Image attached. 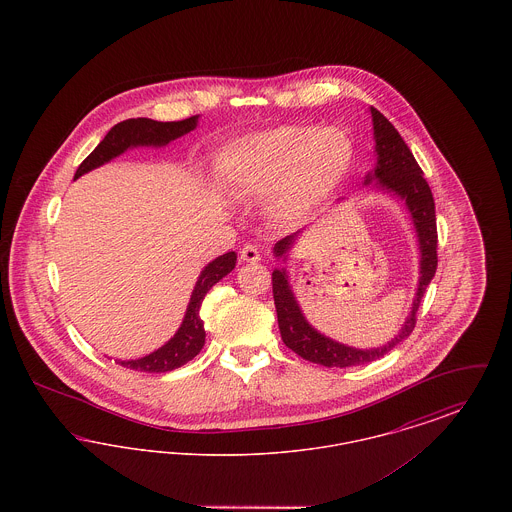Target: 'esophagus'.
I'll list each match as a JSON object with an SVG mask.
<instances>
[{
    "instance_id": "obj_1",
    "label": "esophagus",
    "mask_w": 512,
    "mask_h": 512,
    "mask_svg": "<svg viewBox=\"0 0 512 512\" xmlns=\"http://www.w3.org/2000/svg\"><path fill=\"white\" fill-rule=\"evenodd\" d=\"M240 259L244 263H259L261 261V253L257 249V245H244L240 251Z\"/></svg>"
}]
</instances>
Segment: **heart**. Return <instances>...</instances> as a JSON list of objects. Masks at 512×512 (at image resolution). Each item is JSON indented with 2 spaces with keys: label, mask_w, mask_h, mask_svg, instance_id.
<instances>
[{
  "label": "heart",
  "mask_w": 512,
  "mask_h": 512,
  "mask_svg": "<svg viewBox=\"0 0 512 512\" xmlns=\"http://www.w3.org/2000/svg\"><path fill=\"white\" fill-rule=\"evenodd\" d=\"M355 146L336 126L282 124L249 132L220 149L217 176L230 197H268V217L307 219L351 171Z\"/></svg>",
  "instance_id": "b5f03b06"
}]
</instances>
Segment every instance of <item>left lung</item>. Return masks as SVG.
I'll return each mask as SVG.
<instances>
[{"label": "left lung", "instance_id": "8db88e82", "mask_svg": "<svg viewBox=\"0 0 512 512\" xmlns=\"http://www.w3.org/2000/svg\"><path fill=\"white\" fill-rule=\"evenodd\" d=\"M370 117H372V130H374L376 165L372 171L366 174L365 186L372 184V188H376L384 194L393 195L405 203V207L411 215L414 232H416L418 253H420V261H418L420 276H418V286L414 292L411 313H409V317L405 318V324L401 326L397 336H393L388 343H384L380 347L357 349V347L345 345V343L320 334L317 328L303 315L301 305L293 293L286 267L274 268L272 270V293H274V305H276L282 340L292 349L293 353H297L305 361L328 366V368L365 365V363L384 357L395 345L407 340L416 324V311H418L420 299L424 297V292H426L428 284L432 282L436 268H438V251H436L438 249V230H436V205H434L432 190H430L426 178L422 176V171H420L411 149L403 142V138L393 128V124L374 107H370ZM299 234L301 232H295L292 236H286L284 240L276 242L272 249L274 257H278L286 263Z\"/></svg>", "mask_w": 512, "mask_h": 512}]
</instances>
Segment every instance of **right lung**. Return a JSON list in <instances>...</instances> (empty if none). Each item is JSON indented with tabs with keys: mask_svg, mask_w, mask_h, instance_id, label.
<instances>
[{
	"mask_svg": "<svg viewBox=\"0 0 512 512\" xmlns=\"http://www.w3.org/2000/svg\"><path fill=\"white\" fill-rule=\"evenodd\" d=\"M197 122H199V115L176 122H159L144 119V117L119 122L105 134V138L99 142L98 147L82 161V165L76 169L74 180L86 172L94 171L101 165L113 161L115 157H119L132 147H165L171 144L172 140L195 130ZM236 261H238L236 251H228L217 259H213L199 272L182 324L171 340L146 357H140L134 361H119V365L140 370V372H169L192 361L205 345V328H203V320L199 317L201 303L207 292L228 272L234 270Z\"/></svg>",
	"mask_w": 512,
	"mask_h": 512,
	"instance_id": "right-lung-1",
	"label": "right lung"
}]
</instances>
